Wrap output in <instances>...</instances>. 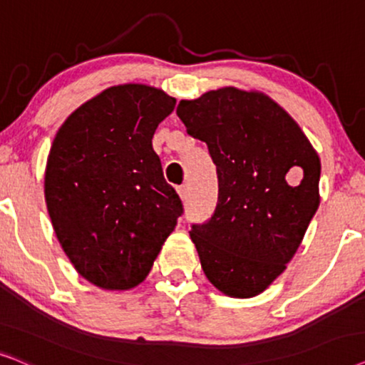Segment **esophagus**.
Returning <instances> with one entry per match:
<instances>
[{
  "mask_svg": "<svg viewBox=\"0 0 365 365\" xmlns=\"http://www.w3.org/2000/svg\"><path fill=\"white\" fill-rule=\"evenodd\" d=\"M177 192H178L180 198H182V200H185V198H187V193H188V188H187V185L178 187V188H177Z\"/></svg>",
  "mask_w": 365,
  "mask_h": 365,
  "instance_id": "34e87169",
  "label": "esophagus"
}]
</instances>
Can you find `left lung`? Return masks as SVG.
<instances>
[{
  "label": "left lung",
  "mask_w": 365,
  "mask_h": 365,
  "mask_svg": "<svg viewBox=\"0 0 365 365\" xmlns=\"http://www.w3.org/2000/svg\"><path fill=\"white\" fill-rule=\"evenodd\" d=\"M177 115L217 167L215 212L190 230L202 269L228 297H255L287 269L317 212L319 155L262 91L223 86L182 100Z\"/></svg>",
  "instance_id": "left-lung-1"
}]
</instances>
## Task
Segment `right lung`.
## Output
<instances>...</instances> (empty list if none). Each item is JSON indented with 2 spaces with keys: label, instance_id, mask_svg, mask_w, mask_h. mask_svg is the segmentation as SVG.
<instances>
[{
  "label": "right lung",
  "instance_id": "add662e5",
  "mask_svg": "<svg viewBox=\"0 0 365 365\" xmlns=\"http://www.w3.org/2000/svg\"><path fill=\"white\" fill-rule=\"evenodd\" d=\"M177 100L142 83L110 86L78 106L46 160L53 230L78 274L105 290L147 279L183 207L152 138Z\"/></svg>",
  "mask_w": 365,
  "mask_h": 365
}]
</instances>
